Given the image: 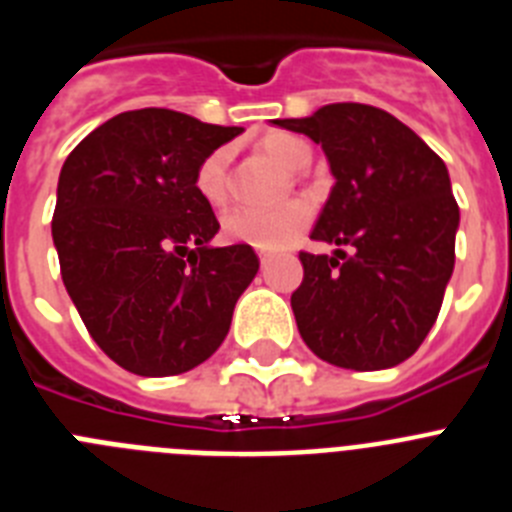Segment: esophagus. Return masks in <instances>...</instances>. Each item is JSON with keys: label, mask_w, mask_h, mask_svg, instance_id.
Masks as SVG:
<instances>
[{"label": "esophagus", "mask_w": 512, "mask_h": 512, "mask_svg": "<svg viewBox=\"0 0 512 512\" xmlns=\"http://www.w3.org/2000/svg\"><path fill=\"white\" fill-rule=\"evenodd\" d=\"M259 259H261V266H266V264H269V259H271V253L259 251Z\"/></svg>", "instance_id": "obj_1"}]
</instances>
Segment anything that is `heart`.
<instances>
[{"label": "heart", "instance_id": "b5f03b06", "mask_svg": "<svg viewBox=\"0 0 512 512\" xmlns=\"http://www.w3.org/2000/svg\"><path fill=\"white\" fill-rule=\"evenodd\" d=\"M261 148L277 158L284 169H302L310 161V148L305 140L289 133H269L261 138ZM230 148L220 146L207 153L194 171V189L207 205L217 207L230 194ZM312 210L305 200L284 202L279 207H233L223 215V235L233 243L279 251L289 246L310 225Z\"/></svg>", "mask_w": 512, "mask_h": 512}]
</instances>
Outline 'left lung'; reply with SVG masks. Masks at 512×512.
Instances as JSON below:
<instances>
[{"label": "left lung", "mask_w": 512, "mask_h": 512, "mask_svg": "<svg viewBox=\"0 0 512 512\" xmlns=\"http://www.w3.org/2000/svg\"><path fill=\"white\" fill-rule=\"evenodd\" d=\"M274 125L320 143L336 176L310 235L336 243V256L300 253L292 310L302 341L343 369L397 366L433 328L454 271L459 205L446 164L372 104H325Z\"/></svg>", "instance_id": "obj_1"}]
</instances>
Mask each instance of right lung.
<instances>
[{
	"mask_svg": "<svg viewBox=\"0 0 512 512\" xmlns=\"http://www.w3.org/2000/svg\"><path fill=\"white\" fill-rule=\"evenodd\" d=\"M241 128L174 110L122 112L81 140L58 176L61 277L104 354L140 377L210 359L259 271L251 246L210 248L220 230L194 171Z\"/></svg>",
	"mask_w": 512,
	"mask_h": 512,
	"instance_id": "1",
	"label": "right lung"
}]
</instances>
